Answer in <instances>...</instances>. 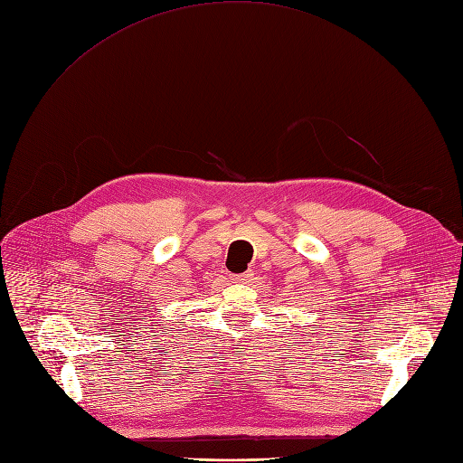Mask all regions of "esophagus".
<instances>
[{
    "label": "esophagus",
    "instance_id": "obj_1",
    "mask_svg": "<svg viewBox=\"0 0 463 463\" xmlns=\"http://www.w3.org/2000/svg\"><path fill=\"white\" fill-rule=\"evenodd\" d=\"M252 275H254L252 271H245V273H239V275H232V280H233V282H243V284H245V282H250V280H252Z\"/></svg>",
    "mask_w": 463,
    "mask_h": 463
}]
</instances>
